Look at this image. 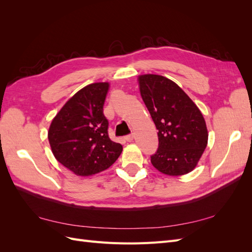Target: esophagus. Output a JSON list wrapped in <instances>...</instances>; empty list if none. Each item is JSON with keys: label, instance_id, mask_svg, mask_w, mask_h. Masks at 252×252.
Segmentation results:
<instances>
[{"label": "esophagus", "instance_id": "1", "mask_svg": "<svg viewBox=\"0 0 252 252\" xmlns=\"http://www.w3.org/2000/svg\"><path fill=\"white\" fill-rule=\"evenodd\" d=\"M133 138H134L133 134H129V135H126V136H125V140H126L127 142H132V141H133Z\"/></svg>", "mask_w": 252, "mask_h": 252}]
</instances>
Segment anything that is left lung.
<instances>
[{
  "instance_id": "obj_1",
  "label": "left lung",
  "mask_w": 252,
  "mask_h": 252,
  "mask_svg": "<svg viewBox=\"0 0 252 252\" xmlns=\"http://www.w3.org/2000/svg\"><path fill=\"white\" fill-rule=\"evenodd\" d=\"M143 101L158 130V149L151 157L156 169L178 177L191 172L208 143L199 107L173 81L158 74L138 78Z\"/></svg>"
}]
</instances>
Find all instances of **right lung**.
<instances>
[{
	"instance_id": "right-lung-1",
	"label": "right lung",
	"mask_w": 252,
	"mask_h": 252,
	"mask_svg": "<svg viewBox=\"0 0 252 252\" xmlns=\"http://www.w3.org/2000/svg\"><path fill=\"white\" fill-rule=\"evenodd\" d=\"M108 82L93 83L79 90L53 118L48 140L53 156L80 177L94 175L117 161L123 150L108 136L103 106Z\"/></svg>"
}]
</instances>
